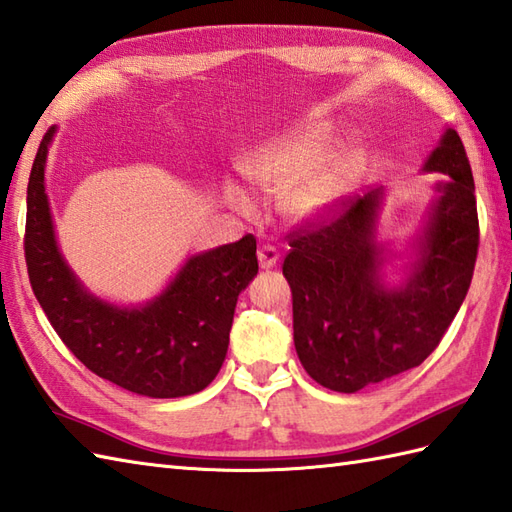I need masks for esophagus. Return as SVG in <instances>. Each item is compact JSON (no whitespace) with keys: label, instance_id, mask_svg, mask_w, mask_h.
I'll use <instances>...</instances> for the list:
<instances>
[{"label":"esophagus","instance_id":"obj_1","mask_svg":"<svg viewBox=\"0 0 512 512\" xmlns=\"http://www.w3.org/2000/svg\"><path fill=\"white\" fill-rule=\"evenodd\" d=\"M278 249L274 245H263L258 249V265L260 269H274L278 265Z\"/></svg>","mask_w":512,"mask_h":512}]
</instances>
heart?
Here are the masks:
<instances>
[{
    "mask_svg": "<svg viewBox=\"0 0 512 512\" xmlns=\"http://www.w3.org/2000/svg\"><path fill=\"white\" fill-rule=\"evenodd\" d=\"M331 142V127L309 124L260 146L243 162V173L267 195H285L282 210L291 221L322 219L355 186L361 170V153L355 146H344L322 160ZM227 199L234 208L249 210L241 190L227 188Z\"/></svg>",
    "mask_w": 512,
    "mask_h": 512,
    "instance_id": "heart-1",
    "label": "heart"
}]
</instances>
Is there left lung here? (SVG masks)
Here are the masks:
<instances>
[{"instance_id": "left-lung-1", "label": "left lung", "mask_w": 512, "mask_h": 512, "mask_svg": "<svg viewBox=\"0 0 512 512\" xmlns=\"http://www.w3.org/2000/svg\"><path fill=\"white\" fill-rule=\"evenodd\" d=\"M425 173L436 184L414 260L399 285L385 280L392 249L377 241L383 188L350 199L339 217L289 234L282 265L293 293V342L304 370L335 392H359L423 363L456 317L480 245L471 164L445 129Z\"/></svg>"}]
</instances>
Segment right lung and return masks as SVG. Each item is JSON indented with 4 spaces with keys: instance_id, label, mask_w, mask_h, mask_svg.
<instances>
[{
    "instance_id": "1",
    "label": "right lung",
    "mask_w": 512,
    "mask_h": 512,
    "mask_svg": "<svg viewBox=\"0 0 512 512\" xmlns=\"http://www.w3.org/2000/svg\"><path fill=\"white\" fill-rule=\"evenodd\" d=\"M56 127L39 144L28 181L26 265L34 295L63 344L120 388L177 399L208 388L230 344L238 293L258 274L256 238L190 256L166 289L140 306L89 293L56 243L45 195V160Z\"/></svg>"
}]
</instances>
